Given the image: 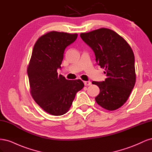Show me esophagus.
Returning a JSON list of instances; mask_svg holds the SVG:
<instances>
[{
    "label": "esophagus",
    "instance_id": "34e87169",
    "mask_svg": "<svg viewBox=\"0 0 152 152\" xmlns=\"http://www.w3.org/2000/svg\"><path fill=\"white\" fill-rule=\"evenodd\" d=\"M84 83L85 86H90L91 84V82L90 81H84Z\"/></svg>",
    "mask_w": 152,
    "mask_h": 152
}]
</instances>
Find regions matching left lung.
<instances>
[{
	"label": "left lung",
	"instance_id": "left-lung-1",
	"mask_svg": "<svg viewBox=\"0 0 152 152\" xmlns=\"http://www.w3.org/2000/svg\"><path fill=\"white\" fill-rule=\"evenodd\" d=\"M80 37L93 49L96 62L104 68L107 76L104 81L92 82L100 89L96 102L108 110L118 109L126 103L136 82L131 48L122 37L108 28L82 33Z\"/></svg>",
	"mask_w": 152,
	"mask_h": 152
}]
</instances>
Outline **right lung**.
Instances as JSON below:
<instances>
[{
	"label": "right lung",
	"instance_id": "1",
	"mask_svg": "<svg viewBox=\"0 0 152 152\" xmlns=\"http://www.w3.org/2000/svg\"><path fill=\"white\" fill-rule=\"evenodd\" d=\"M77 36L48 32L37 40L32 51L27 68L31 94L41 108L53 115L67 112L77 93L84 86L81 80H66L57 72L66 48L75 42Z\"/></svg>",
	"mask_w": 152,
	"mask_h": 152
}]
</instances>
